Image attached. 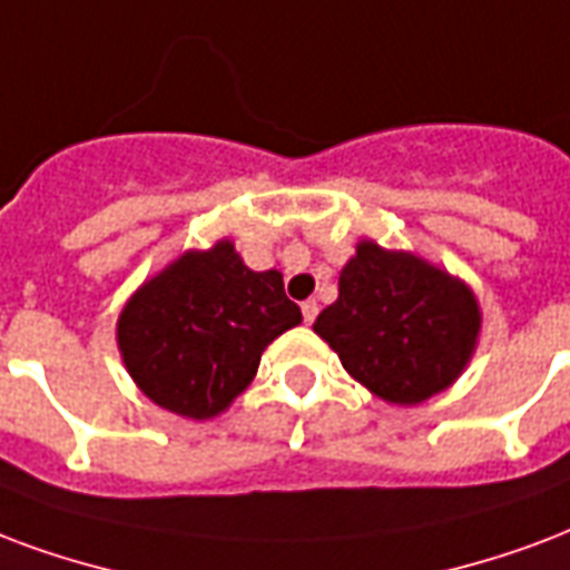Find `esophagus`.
<instances>
[{"label":"esophagus","instance_id":"1","mask_svg":"<svg viewBox=\"0 0 570 570\" xmlns=\"http://www.w3.org/2000/svg\"><path fill=\"white\" fill-rule=\"evenodd\" d=\"M316 314H320V304H316V302H304V304H302V316H304V323H307V325L314 323Z\"/></svg>","mask_w":570,"mask_h":570}]
</instances>
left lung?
Listing matches in <instances>:
<instances>
[{
  "mask_svg": "<svg viewBox=\"0 0 570 570\" xmlns=\"http://www.w3.org/2000/svg\"><path fill=\"white\" fill-rule=\"evenodd\" d=\"M337 289L314 332L376 397L412 406L449 389L466 367L481 314L469 286L451 275L362 242Z\"/></svg>",
  "mask_w": 570,
  "mask_h": 570,
  "instance_id": "obj_1",
  "label": "left lung"
}]
</instances>
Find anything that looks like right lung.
<instances>
[{
    "label": "right lung",
    "instance_id": "1",
    "mask_svg": "<svg viewBox=\"0 0 570 570\" xmlns=\"http://www.w3.org/2000/svg\"><path fill=\"white\" fill-rule=\"evenodd\" d=\"M302 323L275 268L250 272L229 242L185 254L142 286L119 316V350L146 397L212 419L247 389L259 355Z\"/></svg>",
    "mask_w": 570,
    "mask_h": 570
}]
</instances>
